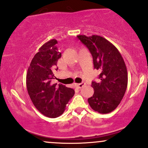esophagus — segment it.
<instances>
[{"mask_svg":"<svg viewBox=\"0 0 148 148\" xmlns=\"http://www.w3.org/2000/svg\"><path fill=\"white\" fill-rule=\"evenodd\" d=\"M85 85H86V84H85L84 82H82V83H81V84H76L75 86H76V87H77V88H82V87L84 86Z\"/></svg>","mask_w":148,"mask_h":148,"instance_id":"esophagus-1","label":"esophagus"}]
</instances>
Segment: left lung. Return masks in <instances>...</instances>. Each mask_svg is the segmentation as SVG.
I'll list each match as a JSON object with an SVG mask.
<instances>
[{
  "instance_id": "8db88e82",
  "label": "left lung",
  "mask_w": 148,
  "mask_h": 148,
  "mask_svg": "<svg viewBox=\"0 0 148 148\" xmlns=\"http://www.w3.org/2000/svg\"><path fill=\"white\" fill-rule=\"evenodd\" d=\"M93 57L94 68L100 71L99 82H93V96L88 99L91 108L103 114L111 113L119 105L127 85L125 62L117 48L99 35H78Z\"/></svg>"
}]
</instances>
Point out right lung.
Here are the masks:
<instances>
[{"label": "right lung", "instance_id": "right-lung-1", "mask_svg": "<svg viewBox=\"0 0 148 148\" xmlns=\"http://www.w3.org/2000/svg\"><path fill=\"white\" fill-rule=\"evenodd\" d=\"M55 39L45 43L31 61L27 75L26 86L28 94L35 108L49 118L61 116L67 107L74 90L60 84H51L53 71L62 54L58 52Z\"/></svg>", "mask_w": 148, "mask_h": 148}]
</instances>
